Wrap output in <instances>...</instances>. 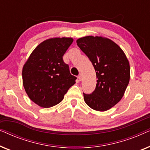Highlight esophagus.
Returning <instances> with one entry per match:
<instances>
[{"mask_svg":"<svg viewBox=\"0 0 150 150\" xmlns=\"http://www.w3.org/2000/svg\"><path fill=\"white\" fill-rule=\"evenodd\" d=\"M82 78H83V74H80L78 76V79H79V81H81Z\"/></svg>","mask_w":150,"mask_h":150,"instance_id":"34e87169","label":"esophagus"}]
</instances>
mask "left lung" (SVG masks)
<instances>
[{"label": "left lung", "instance_id": "left-lung-1", "mask_svg": "<svg viewBox=\"0 0 150 150\" xmlns=\"http://www.w3.org/2000/svg\"><path fill=\"white\" fill-rule=\"evenodd\" d=\"M76 43L91 61L98 79L95 90L90 94L83 93L84 100L92 109L106 111L124 96L130 76L128 59L122 48L108 38L87 36Z\"/></svg>", "mask_w": 150, "mask_h": 150}]
</instances>
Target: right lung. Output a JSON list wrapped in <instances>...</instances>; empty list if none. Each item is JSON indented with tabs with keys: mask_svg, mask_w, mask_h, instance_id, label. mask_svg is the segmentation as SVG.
I'll return each mask as SVG.
<instances>
[{
	"mask_svg": "<svg viewBox=\"0 0 150 150\" xmlns=\"http://www.w3.org/2000/svg\"><path fill=\"white\" fill-rule=\"evenodd\" d=\"M71 38L45 40L33 51L22 69L26 93L41 107L49 108L62 101L68 89L76 83L63 56L72 44Z\"/></svg>",
	"mask_w": 150,
	"mask_h": 150,
	"instance_id": "1",
	"label": "right lung"
}]
</instances>
